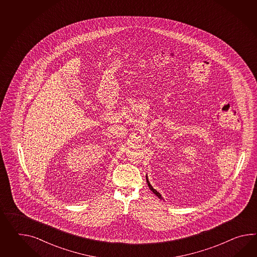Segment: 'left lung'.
<instances>
[{
    "label": "left lung",
    "instance_id": "left-lung-1",
    "mask_svg": "<svg viewBox=\"0 0 257 257\" xmlns=\"http://www.w3.org/2000/svg\"><path fill=\"white\" fill-rule=\"evenodd\" d=\"M146 179H147V183H148V186H149V188L151 189V191L154 193V194L156 195L157 197H159V199H161V200H163V197H162V195L160 194L158 191H157L156 189H154L153 187L151 186V183L149 181V178H148V175H146Z\"/></svg>",
    "mask_w": 257,
    "mask_h": 257
}]
</instances>
